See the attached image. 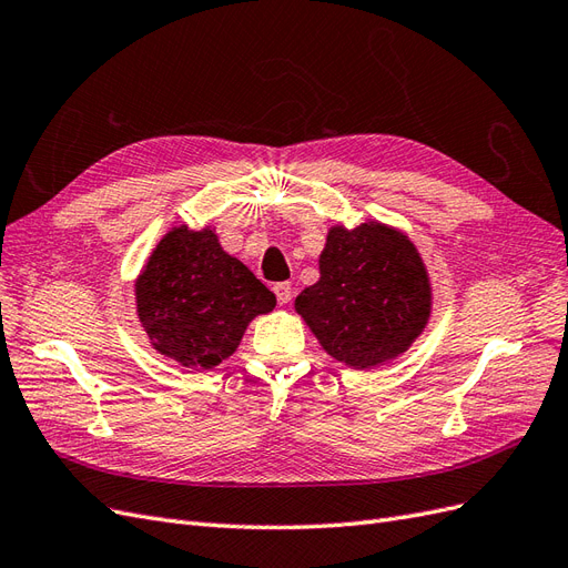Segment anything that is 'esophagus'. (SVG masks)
<instances>
[{"label": "esophagus", "instance_id": "1", "mask_svg": "<svg viewBox=\"0 0 568 568\" xmlns=\"http://www.w3.org/2000/svg\"><path fill=\"white\" fill-rule=\"evenodd\" d=\"M274 294H277V301H280L282 305H286L291 298H294V291H291V284H288V282L274 284Z\"/></svg>", "mask_w": 568, "mask_h": 568}]
</instances>
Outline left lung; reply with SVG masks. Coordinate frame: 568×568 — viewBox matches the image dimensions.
I'll return each mask as SVG.
<instances>
[{
    "mask_svg": "<svg viewBox=\"0 0 568 568\" xmlns=\"http://www.w3.org/2000/svg\"><path fill=\"white\" fill-rule=\"evenodd\" d=\"M294 305L334 359L369 369L403 355L422 336L434 294L409 236L367 220L326 232L320 280Z\"/></svg>",
    "mask_w": 568,
    "mask_h": 568,
    "instance_id": "obj_1",
    "label": "left lung"
}]
</instances>
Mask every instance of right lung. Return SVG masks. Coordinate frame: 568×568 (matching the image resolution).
Returning a JSON list of instances; mask_svg holds the SVG:
<instances>
[{
	"label": "right lung",
	"mask_w": 568,
	"mask_h": 568,
	"mask_svg": "<svg viewBox=\"0 0 568 568\" xmlns=\"http://www.w3.org/2000/svg\"><path fill=\"white\" fill-rule=\"evenodd\" d=\"M136 317L153 351L182 367L213 369L242 343L251 320L272 313V291L213 227L170 230L134 282Z\"/></svg>",
	"instance_id": "1"
}]
</instances>
